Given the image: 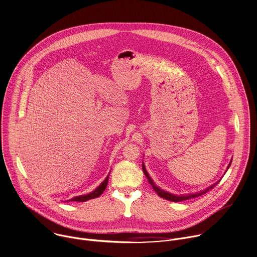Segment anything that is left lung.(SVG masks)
I'll use <instances>...</instances> for the list:
<instances>
[{
  "label": "left lung",
  "instance_id": "8db88e82",
  "mask_svg": "<svg viewBox=\"0 0 257 257\" xmlns=\"http://www.w3.org/2000/svg\"><path fill=\"white\" fill-rule=\"evenodd\" d=\"M232 162V161H231ZM231 166V163L229 164V166H228V168L227 169H229V167ZM142 170H143V173H144V175L146 176V178H148V180H149V182H150V184L153 186V188H154V190L158 193V195L159 196H161V197H163V198H165V199H167V200H170V201H174V202H179V201H182V200H187V199H190V198H194V197H197V196H199V195H202V194H204V193H206L208 190H210V189H212L217 183L219 182V181H217L216 183H214L213 185H211L210 187H208L207 189H205V190H203V191H201V192H198V193H195V194H187V195H175V194H172V193H169V192H167V191H164V190H162V189H160L155 183H154V181L152 180V178L150 177V175H149V173H148V171H146V169H145V167H144V165L142 164Z\"/></svg>",
  "mask_w": 257,
  "mask_h": 257
}]
</instances>
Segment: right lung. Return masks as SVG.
<instances>
[{
    "instance_id": "right-lung-1",
    "label": "right lung",
    "mask_w": 257,
    "mask_h": 257,
    "mask_svg": "<svg viewBox=\"0 0 257 257\" xmlns=\"http://www.w3.org/2000/svg\"><path fill=\"white\" fill-rule=\"evenodd\" d=\"M109 175V174H108ZM108 175L107 177L103 180V182L101 183V184L92 192H90L89 194H86V195H81V196H76L74 198H72L68 201H79V202H83V201H86V200H89V199H92V198H95V197H98L99 195H101V193L104 191L106 185H107V182H108Z\"/></svg>"
}]
</instances>
